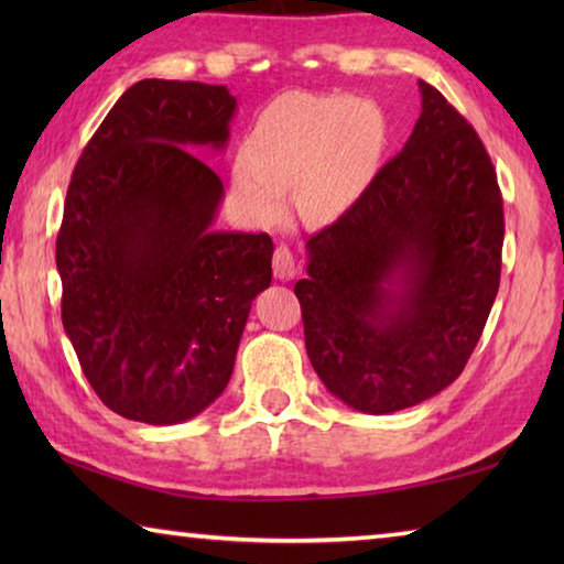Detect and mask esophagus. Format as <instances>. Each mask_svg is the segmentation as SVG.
Instances as JSON below:
<instances>
[{
    "label": "esophagus",
    "instance_id": "1",
    "mask_svg": "<svg viewBox=\"0 0 564 564\" xmlns=\"http://www.w3.org/2000/svg\"><path fill=\"white\" fill-rule=\"evenodd\" d=\"M299 273V269H295V259H293V251L285 243L275 246L273 251V275L279 281H291L293 275Z\"/></svg>",
    "mask_w": 564,
    "mask_h": 564
}]
</instances>
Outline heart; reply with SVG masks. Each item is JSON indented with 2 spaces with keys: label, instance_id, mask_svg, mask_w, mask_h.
Wrapping results in <instances>:
<instances>
[{
  "label": "heart",
  "instance_id": "b5f03b06",
  "mask_svg": "<svg viewBox=\"0 0 564 564\" xmlns=\"http://www.w3.org/2000/svg\"><path fill=\"white\" fill-rule=\"evenodd\" d=\"M383 113L368 101L291 94L265 111L234 166V181L261 214H279L299 184L311 221H333L358 202L383 149Z\"/></svg>",
  "mask_w": 564,
  "mask_h": 564
}]
</instances>
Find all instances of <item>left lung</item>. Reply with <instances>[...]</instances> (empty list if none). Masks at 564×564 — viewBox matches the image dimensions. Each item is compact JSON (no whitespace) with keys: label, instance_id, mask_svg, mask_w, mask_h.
I'll return each instance as SVG.
<instances>
[{"label":"left lung","instance_id":"8db88e82","mask_svg":"<svg viewBox=\"0 0 564 564\" xmlns=\"http://www.w3.org/2000/svg\"><path fill=\"white\" fill-rule=\"evenodd\" d=\"M403 151L308 238L295 283L305 350L333 395L386 415L463 373L500 289L502 196L480 137L441 91Z\"/></svg>","mask_w":564,"mask_h":564}]
</instances>
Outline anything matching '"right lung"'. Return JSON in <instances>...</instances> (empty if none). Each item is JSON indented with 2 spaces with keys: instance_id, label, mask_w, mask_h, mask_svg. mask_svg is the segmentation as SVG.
<instances>
[{
  "instance_id": "right-lung-1",
  "label": "right lung",
  "mask_w": 564,
  "mask_h": 564,
  "mask_svg": "<svg viewBox=\"0 0 564 564\" xmlns=\"http://www.w3.org/2000/svg\"><path fill=\"white\" fill-rule=\"evenodd\" d=\"M236 107L214 84L137 82L76 161L56 236L62 323L121 417L176 425L204 413L271 285V236L214 231L224 184L188 151H224Z\"/></svg>"
}]
</instances>
